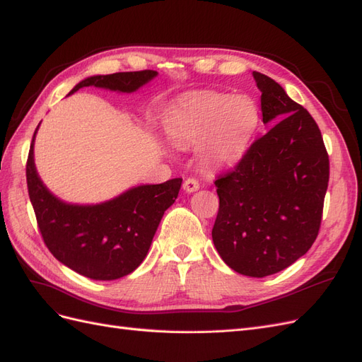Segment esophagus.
Here are the masks:
<instances>
[{
  "label": "esophagus",
  "mask_w": 362,
  "mask_h": 362,
  "mask_svg": "<svg viewBox=\"0 0 362 362\" xmlns=\"http://www.w3.org/2000/svg\"><path fill=\"white\" fill-rule=\"evenodd\" d=\"M182 189L185 193H193L199 189V181L194 178H187L182 184Z\"/></svg>",
  "instance_id": "esophagus-1"
}]
</instances>
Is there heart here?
I'll return each mask as SVG.
<instances>
[{
	"label": "heart",
	"instance_id": "heart-1",
	"mask_svg": "<svg viewBox=\"0 0 362 362\" xmlns=\"http://www.w3.org/2000/svg\"><path fill=\"white\" fill-rule=\"evenodd\" d=\"M169 134L184 145H201L208 168H233L242 160L259 127V108L249 96L205 92L192 96L168 117Z\"/></svg>",
	"mask_w": 362,
	"mask_h": 362
}]
</instances>
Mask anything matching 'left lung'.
Listing matches in <instances>:
<instances>
[{
    "mask_svg": "<svg viewBox=\"0 0 362 362\" xmlns=\"http://www.w3.org/2000/svg\"><path fill=\"white\" fill-rule=\"evenodd\" d=\"M262 122H276L214 184L213 242L226 264L264 278L305 255L319 234L329 157L313 116L270 76L254 72Z\"/></svg>",
    "mask_w": 362,
    "mask_h": 362,
    "instance_id": "8db88e82",
    "label": "left lung"
}]
</instances>
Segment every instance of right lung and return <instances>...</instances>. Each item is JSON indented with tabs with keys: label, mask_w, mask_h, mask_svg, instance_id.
<instances>
[{
	"label": "right lung",
	"mask_w": 362,
	"mask_h": 362,
	"mask_svg": "<svg viewBox=\"0 0 362 362\" xmlns=\"http://www.w3.org/2000/svg\"><path fill=\"white\" fill-rule=\"evenodd\" d=\"M157 74L146 69L93 75L69 95L89 86L131 93ZM37 128L27 160V187L43 242L62 264L86 278L113 281L129 275L145 259L164 211L177 199L182 178L137 185L103 204H66L37 175L33 152Z\"/></svg>",
	"instance_id": "obj_1"
}]
</instances>
